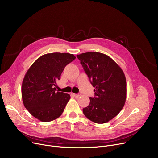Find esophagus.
Masks as SVG:
<instances>
[{"mask_svg":"<svg viewBox=\"0 0 158 158\" xmlns=\"http://www.w3.org/2000/svg\"><path fill=\"white\" fill-rule=\"evenodd\" d=\"M72 94L74 95V96H75L76 98H78L80 96V95H81V94H80V93H78V94Z\"/></svg>","mask_w":158,"mask_h":158,"instance_id":"1","label":"esophagus"}]
</instances>
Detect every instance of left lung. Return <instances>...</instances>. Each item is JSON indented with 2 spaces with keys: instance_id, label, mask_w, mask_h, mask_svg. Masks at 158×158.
<instances>
[{
  "instance_id": "8db88e82",
  "label": "left lung",
  "mask_w": 158,
  "mask_h": 158,
  "mask_svg": "<svg viewBox=\"0 0 158 158\" xmlns=\"http://www.w3.org/2000/svg\"><path fill=\"white\" fill-rule=\"evenodd\" d=\"M76 56L95 88L94 97L89 98V106L83 109L84 115L95 123L111 121L125 106V74L111 58L101 52H88Z\"/></svg>"
}]
</instances>
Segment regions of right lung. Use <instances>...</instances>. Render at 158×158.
Segmentation results:
<instances>
[{"mask_svg":"<svg viewBox=\"0 0 158 158\" xmlns=\"http://www.w3.org/2000/svg\"><path fill=\"white\" fill-rule=\"evenodd\" d=\"M75 59L70 53L45 54L27 71L22 85V101L27 111L38 120L49 122L63 113L70 96L57 92L55 86L65 66Z\"/></svg>","mask_w":158,"mask_h":158,"instance_id":"obj_1","label":"right lung"}]
</instances>
